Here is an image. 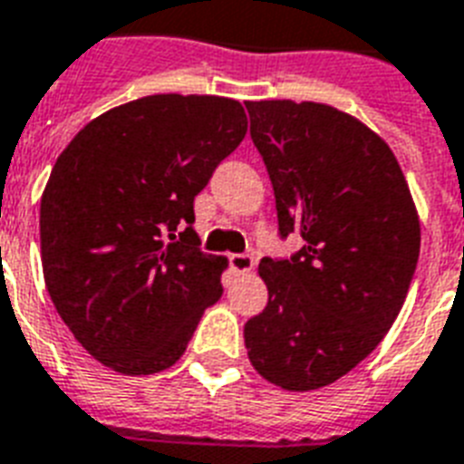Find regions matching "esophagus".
Returning <instances> with one entry per match:
<instances>
[{
    "mask_svg": "<svg viewBox=\"0 0 464 464\" xmlns=\"http://www.w3.org/2000/svg\"><path fill=\"white\" fill-rule=\"evenodd\" d=\"M228 262H231V269L236 275H247V272H253L255 269L253 255H231Z\"/></svg>",
    "mask_w": 464,
    "mask_h": 464,
    "instance_id": "esophagus-1",
    "label": "esophagus"
}]
</instances>
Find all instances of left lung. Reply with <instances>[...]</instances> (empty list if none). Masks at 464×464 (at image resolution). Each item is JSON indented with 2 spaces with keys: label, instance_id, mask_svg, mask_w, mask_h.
Instances as JSON below:
<instances>
[{
  "label": "left lung",
  "instance_id": "8db88e82",
  "mask_svg": "<svg viewBox=\"0 0 464 464\" xmlns=\"http://www.w3.org/2000/svg\"><path fill=\"white\" fill-rule=\"evenodd\" d=\"M291 260L260 262L267 308L246 323L247 359L289 392L330 385L366 359L402 310L421 226L392 149L324 103L247 101Z\"/></svg>",
  "mask_w": 464,
  "mask_h": 464
}]
</instances>
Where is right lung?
Wrapping results in <instances>:
<instances>
[{"label":"right lung","mask_w":464,"mask_h":464,"mask_svg":"<svg viewBox=\"0 0 464 464\" xmlns=\"http://www.w3.org/2000/svg\"><path fill=\"white\" fill-rule=\"evenodd\" d=\"M246 132L233 98L159 93L98 115L60 154L40 199L43 275L103 366L166 371L221 298L228 260L199 250L192 204Z\"/></svg>","instance_id":"1"}]
</instances>
